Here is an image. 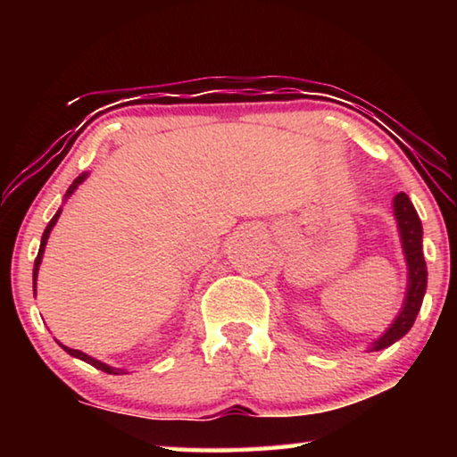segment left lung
I'll return each instance as SVG.
<instances>
[{
  "instance_id": "left-lung-1",
  "label": "left lung",
  "mask_w": 457,
  "mask_h": 457,
  "mask_svg": "<svg viewBox=\"0 0 457 457\" xmlns=\"http://www.w3.org/2000/svg\"><path fill=\"white\" fill-rule=\"evenodd\" d=\"M393 215H395L401 247L407 264V290L395 320L389 324L381 337L373 340L369 351H381L403 338L411 330L413 322L420 314L425 290H428V266L423 258V228L415 207L405 193H397L393 197Z\"/></svg>"
}]
</instances>
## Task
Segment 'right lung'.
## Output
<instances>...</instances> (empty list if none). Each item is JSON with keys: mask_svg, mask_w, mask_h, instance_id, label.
<instances>
[{"mask_svg": "<svg viewBox=\"0 0 457 457\" xmlns=\"http://www.w3.org/2000/svg\"><path fill=\"white\" fill-rule=\"evenodd\" d=\"M90 173L88 171H84V173H80L79 177H76V179L72 181V185L71 187H68V191H66V195H64V201L72 195V193L79 189V185H82L84 181H87V177H88ZM60 213H62V207L60 210L54 213V218L50 220V223L48 226H46V229H44V234H42V242H40V250H37V258H36V262H34V294H36V280H37V270H40V264H42V258H44V250H46V244H48V237H50V231L54 229V226H56V221H58V218H60ZM62 349H64L68 354H72L74 359H80V361H84V362H88V365H92V367H96L98 370H104V373H108V375H127V370L125 369H117V367H111V365H106V362H103V361H98V359H95V357H90V354H87V353H82V351H76V349H71V346H64L62 343H58Z\"/></svg>", "mask_w": 457, "mask_h": 457, "instance_id": "1", "label": "right lung"}]
</instances>
